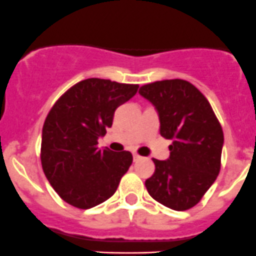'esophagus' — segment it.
Listing matches in <instances>:
<instances>
[{
    "instance_id": "1",
    "label": "esophagus",
    "mask_w": 256,
    "mask_h": 256,
    "mask_svg": "<svg viewBox=\"0 0 256 256\" xmlns=\"http://www.w3.org/2000/svg\"><path fill=\"white\" fill-rule=\"evenodd\" d=\"M132 156H134V161H138V160H140L141 158H142V156H140L138 154H136V152H134Z\"/></svg>"
}]
</instances>
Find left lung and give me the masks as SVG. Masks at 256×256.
I'll use <instances>...</instances> for the list:
<instances>
[{
	"instance_id": "1",
	"label": "left lung",
	"mask_w": 256,
	"mask_h": 256,
	"mask_svg": "<svg viewBox=\"0 0 256 256\" xmlns=\"http://www.w3.org/2000/svg\"><path fill=\"white\" fill-rule=\"evenodd\" d=\"M138 94L158 110L161 136L172 140L168 160L152 158L155 172L145 181L146 188L164 206L191 209L220 172L222 125L208 98L188 81H156L141 86Z\"/></svg>"
}]
</instances>
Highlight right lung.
Instances as JSON below:
<instances>
[{"mask_svg":"<svg viewBox=\"0 0 256 256\" xmlns=\"http://www.w3.org/2000/svg\"><path fill=\"white\" fill-rule=\"evenodd\" d=\"M138 85L88 78L54 102L42 128L41 164L58 196L78 209L110 199L132 164L128 151L100 150L98 138L112 126L115 110Z\"/></svg>","mask_w":256,"mask_h":256,"instance_id":"add662e5","label":"right lung"}]
</instances>
